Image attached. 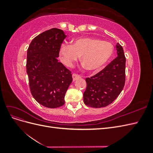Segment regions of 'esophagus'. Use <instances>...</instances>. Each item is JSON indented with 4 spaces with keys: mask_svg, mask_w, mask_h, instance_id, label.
Wrapping results in <instances>:
<instances>
[{
    "mask_svg": "<svg viewBox=\"0 0 153 153\" xmlns=\"http://www.w3.org/2000/svg\"><path fill=\"white\" fill-rule=\"evenodd\" d=\"M72 77H73V81H75L76 79H78V78H80V76L78 75H76V74L74 73V74H73Z\"/></svg>",
    "mask_w": 153,
    "mask_h": 153,
    "instance_id": "obj_1",
    "label": "esophagus"
}]
</instances>
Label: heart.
Here are the masks:
<instances>
[{"mask_svg":"<svg viewBox=\"0 0 153 153\" xmlns=\"http://www.w3.org/2000/svg\"><path fill=\"white\" fill-rule=\"evenodd\" d=\"M114 50L112 44L107 41L82 38L75 39L71 45H61L59 55L62 61L69 67L81 56V62L87 70L95 71L108 61Z\"/></svg>","mask_w":153,"mask_h":153,"instance_id":"b5f03b06","label":"heart"}]
</instances>
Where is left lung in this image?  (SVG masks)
Masks as SVG:
<instances>
[{"label":"left lung","instance_id":"8db88e82","mask_svg":"<svg viewBox=\"0 0 153 153\" xmlns=\"http://www.w3.org/2000/svg\"><path fill=\"white\" fill-rule=\"evenodd\" d=\"M117 57L102 71L87 78L84 93V103L93 108H101L112 103L123 89L125 84L126 58L123 47L116 45Z\"/></svg>","mask_w":153,"mask_h":153}]
</instances>
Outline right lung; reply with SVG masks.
I'll use <instances>...</instances> for the list:
<instances>
[{
  "mask_svg": "<svg viewBox=\"0 0 153 153\" xmlns=\"http://www.w3.org/2000/svg\"><path fill=\"white\" fill-rule=\"evenodd\" d=\"M63 30L52 29L34 38L27 54V73L33 98L45 107L55 108L64 104V97L73 78L71 71L58 62Z\"/></svg>",
  "mask_w": 153,
  "mask_h": 153,
  "instance_id": "obj_1",
  "label": "right lung"
}]
</instances>
